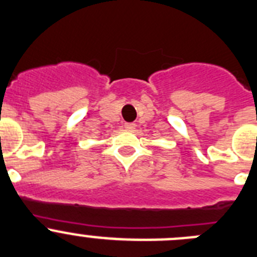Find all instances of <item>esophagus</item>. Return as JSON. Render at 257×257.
<instances>
[{
	"mask_svg": "<svg viewBox=\"0 0 257 257\" xmlns=\"http://www.w3.org/2000/svg\"><path fill=\"white\" fill-rule=\"evenodd\" d=\"M124 126H125V129H128V131H134V129H136V124L134 123H125Z\"/></svg>",
	"mask_w": 257,
	"mask_h": 257,
	"instance_id": "esophagus-1",
	"label": "esophagus"
}]
</instances>
